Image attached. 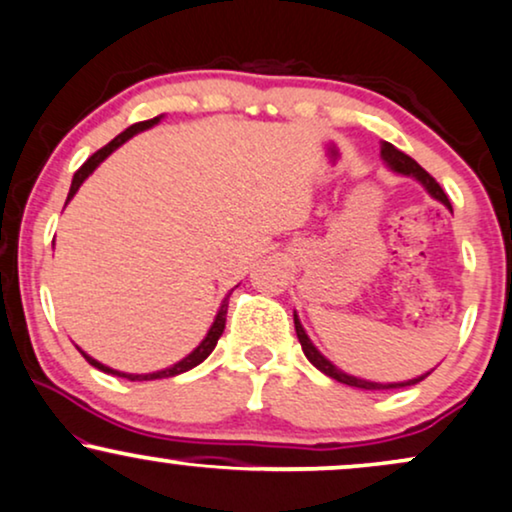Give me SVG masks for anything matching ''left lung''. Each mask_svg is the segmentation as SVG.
<instances>
[{"mask_svg": "<svg viewBox=\"0 0 512 512\" xmlns=\"http://www.w3.org/2000/svg\"><path fill=\"white\" fill-rule=\"evenodd\" d=\"M380 158L385 160V165L390 167L392 172L404 174V177H413L416 181H420V184L425 186V191H428L432 198L439 200V203H444L446 208L451 210V203H449V198H446V193L442 191V186H439L437 181L432 179L430 174L425 172L423 167H420V165L416 163V160L409 158V155H406V153H401L399 148H394L392 144H387V141H383V144H380ZM293 319H295L297 340H300L304 357L312 361V364H314L316 368H319L321 373H326L328 378L338 380V383H345V385H349V387H359V390H399V387H409V385L420 383V380H425V378H428V375L432 373V371H428V373L418 375V378L404 380V383H371V380L357 378V375H349V373H345V371H340V368L335 366L333 361H328V359L323 357V354L319 352V349L314 347V342L309 340V335L304 333L300 319H297V312H293Z\"/></svg>", "mask_w": 512, "mask_h": 512, "instance_id": "left-lung-1", "label": "left lung"}]
</instances>
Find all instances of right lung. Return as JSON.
Returning a JSON list of instances; mask_svg holds the SVG:
<instances>
[{
    "instance_id": "add662e5",
    "label": "right lung",
    "mask_w": 512,
    "mask_h": 512,
    "mask_svg": "<svg viewBox=\"0 0 512 512\" xmlns=\"http://www.w3.org/2000/svg\"><path fill=\"white\" fill-rule=\"evenodd\" d=\"M160 118H163V115H158V118H153V120H146V122H137V125H132V127H127L125 132L122 134H118V137H115L111 144H106L101 148V151H96L92 158L87 160V163H84L80 170L75 172V177H73V184H70V193H68V200L75 196L77 193V189H80L82 186V181L89 177V174H92L96 167H99L103 160L108 158V155H111L115 148H120L122 144H125L127 139H132L134 134H139V132H144V129H148V127H153V125H158L160 122ZM231 295V293H229ZM229 295L224 297L222 300V307H219V312H217V316H215V321H212V326H210V331H208V335H205L203 338V342H200V345L193 349V352L189 354V357H184L181 361H177V364H172L170 368H163V371H155V373H122V371H115V368H111V366H106V364H101V361H96L94 357H89L87 352H82L80 347V352H82V357L89 361V364H92L94 368H99V371H103V373H111V375H118V378H127V380H158V378H174V375H179V373H186V371H191L193 366H198V364H203L205 359L210 357L212 354V349H215V345H217V340L222 338V333H224V326H226V307H229Z\"/></svg>"
}]
</instances>
